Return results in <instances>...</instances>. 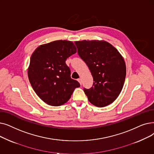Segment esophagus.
<instances>
[{
  "label": "esophagus",
  "mask_w": 154,
  "mask_h": 154,
  "mask_svg": "<svg viewBox=\"0 0 154 154\" xmlns=\"http://www.w3.org/2000/svg\"><path fill=\"white\" fill-rule=\"evenodd\" d=\"M77 81H79V82L80 83V84H81V85L82 84V79H81V78H79V79H77Z\"/></svg>",
  "instance_id": "obj_1"
}]
</instances>
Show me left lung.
Segmentation results:
<instances>
[{
  "instance_id": "8db88e82",
  "label": "left lung",
  "mask_w": 154,
  "mask_h": 154,
  "mask_svg": "<svg viewBox=\"0 0 154 154\" xmlns=\"http://www.w3.org/2000/svg\"><path fill=\"white\" fill-rule=\"evenodd\" d=\"M75 44L94 81L91 88L84 89L89 102L97 107L111 104L119 95L125 83L123 57L116 48L103 40H83Z\"/></svg>"
}]
</instances>
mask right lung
<instances>
[{
	"instance_id": "right-lung-1",
	"label": "right lung",
	"mask_w": 154,
	"mask_h": 154,
	"mask_svg": "<svg viewBox=\"0 0 154 154\" xmlns=\"http://www.w3.org/2000/svg\"><path fill=\"white\" fill-rule=\"evenodd\" d=\"M77 52L70 41L57 40L39 46L32 53L28 67L29 81L38 96L53 106H61L70 99L80 87L71 79L67 58Z\"/></svg>"
}]
</instances>
